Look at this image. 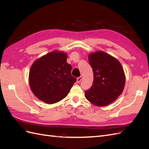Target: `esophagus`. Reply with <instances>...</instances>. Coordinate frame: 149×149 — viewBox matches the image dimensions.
Here are the masks:
<instances>
[{
  "mask_svg": "<svg viewBox=\"0 0 149 149\" xmlns=\"http://www.w3.org/2000/svg\"><path fill=\"white\" fill-rule=\"evenodd\" d=\"M81 79H82L81 76H79V77L77 78V81H77L78 83H80L81 81Z\"/></svg>",
  "mask_w": 149,
  "mask_h": 149,
  "instance_id": "34e87169",
  "label": "esophagus"
}]
</instances>
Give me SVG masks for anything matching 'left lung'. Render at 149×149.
<instances>
[{"label":"left lung","instance_id":"1","mask_svg":"<svg viewBox=\"0 0 149 149\" xmlns=\"http://www.w3.org/2000/svg\"><path fill=\"white\" fill-rule=\"evenodd\" d=\"M94 75L91 87L85 91L87 100L97 106H105L114 101L123 93L125 77L120 62L102 52L89 55Z\"/></svg>","mask_w":149,"mask_h":149}]
</instances>
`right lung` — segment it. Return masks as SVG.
<instances>
[{
    "label": "right lung",
    "instance_id": "add662e5",
    "mask_svg": "<svg viewBox=\"0 0 149 149\" xmlns=\"http://www.w3.org/2000/svg\"><path fill=\"white\" fill-rule=\"evenodd\" d=\"M66 58V54L54 51L39 58L31 66L29 83L40 100L54 104L68 95L76 78L71 74L72 67Z\"/></svg>",
    "mask_w": 149,
    "mask_h": 149
}]
</instances>
